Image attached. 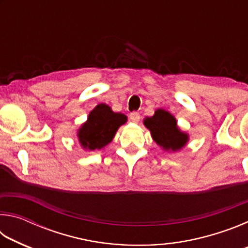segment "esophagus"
Wrapping results in <instances>:
<instances>
[{
	"mask_svg": "<svg viewBox=\"0 0 248 248\" xmlns=\"http://www.w3.org/2000/svg\"><path fill=\"white\" fill-rule=\"evenodd\" d=\"M129 118H130V120L132 121V123H139L140 114L138 111H133V112H131V114H130Z\"/></svg>",
	"mask_w": 248,
	"mask_h": 248,
	"instance_id": "34e87169",
	"label": "esophagus"
}]
</instances>
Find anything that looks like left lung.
<instances>
[{
    "mask_svg": "<svg viewBox=\"0 0 248 248\" xmlns=\"http://www.w3.org/2000/svg\"><path fill=\"white\" fill-rule=\"evenodd\" d=\"M148 128L156 143L165 150L177 151L186 144L188 136L177 128L176 119L170 112L157 109L154 116L144 119Z\"/></svg>",
    "mask_w": 248,
    "mask_h": 248,
    "instance_id": "8db88e82",
    "label": "left lung"
}]
</instances>
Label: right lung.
Segmentation results:
<instances>
[{"label": "right lung", "mask_w": 248, "mask_h": 248, "mask_svg": "<svg viewBox=\"0 0 248 248\" xmlns=\"http://www.w3.org/2000/svg\"><path fill=\"white\" fill-rule=\"evenodd\" d=\"M127 121V117L117 114L105 104L97 105L78 131L79 143L84 149L98 150L107 145L115 137L116 131Z\"/></svg>", "instance_id": "1"}]
</instances>
